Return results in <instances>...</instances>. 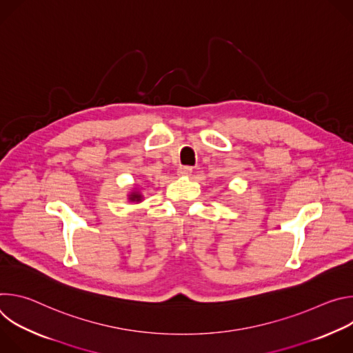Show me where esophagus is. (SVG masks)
<instances>
[{
    "label": "esophagus",
    "mask_w": 353,
    "mask_h": 353,
    "mask_svg": "<svg viewBox=\"0 0 353 353\" xmlns=\"http://www.w3.org/2000/svg\"><path fill=\"white\" fill-rule=\"evenodd\" d=\"M177 173H179L180 176H190V174L192 173V168H191V166H180V168L177 169Z\"/></svg>",
    "instance_id": "obj_1"
}]
</instances>
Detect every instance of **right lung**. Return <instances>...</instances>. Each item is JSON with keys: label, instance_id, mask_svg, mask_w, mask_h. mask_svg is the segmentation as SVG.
<instances>
[{"label": "right lung", "instance_id": "obj_1", "mask_svg": "<svg viewBox=\"0 0 353 353\" xmlns=\"http://www.w3.org/2000/svg\"><path fill=\"white\" fill-rule=\"evenodd\" d=\"M130 199H131V201H137V203H139V201H141V195H139L138 192H132L131 196H130Z\"/></svg>", "mask_w": 353, "mask_h": 353}]
</instances>
